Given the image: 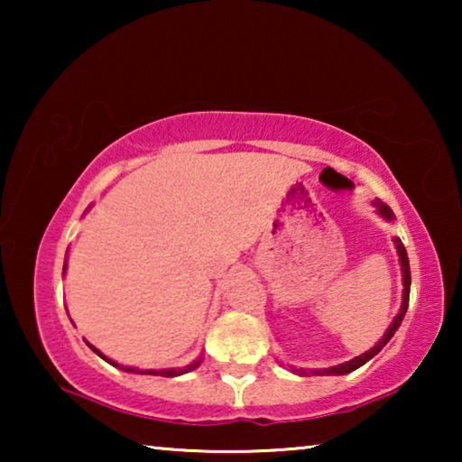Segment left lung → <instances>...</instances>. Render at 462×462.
Listing matches in <instances>:
<instances>
[{
    "instance_id": "left-lung-1",
    "label": "left lung",
    "mask_w": 462,
    "mask_h": 462,
    "mask_svg": "<svg viewBox=\"0 0 462 462\" xmlns=\"http://www.w3.org/2000/svg\"><path fill=\"white\" fill-rule=\"evenodd\" d=\"M378 212H381L383 217L387 218V220L393 218V212H391V208H389V206L378 204ZM395 248H397V254H400V263H402V271H403V300H402V309H400V313L395 315L393 324H391V328L387 330V334H384V337H383L381 340H378V343H376L374 346H372L370 351H365L364 356H359V357H356V359H351V362H345V364H340V365H334V368L313 370V374H318V376H324V374H349V372L357 370L359 365H364L365 362H370V359L374 357L376 353L381 351L383 346L389 343L391 337H393L397 328H400L402 319H403V315H406V311H408V300H410V264H408L406 248H403V244L400 242V239H395ZM299 374H307V372H302V370H300Z\"/></svg>"
}]
</instances>
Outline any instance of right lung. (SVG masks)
Returning a JSON list of instances; mask_svg holds the SVG:
<instances>
[{
	"mask_svg": "<svg viewBox=\"0 0 462 462\" xmlns=\"http://www.w3.org/2000/svg\"><path fill=\"white\" fill-rule=\"evenodd\" d=\"M65 267H67V264H65ZM90 346H92V345H90ZM92 349H94V346H92ZM94 353H98V356L103 357L105 362H109V364H113V365H117L116 362H111V359H106L100 351L94 349ZM199 362H201V359H198V362H193V364H189L187 368H179V370H144V374H155V376H179V374H185V372H189V370L198 368ZM122 370H125V372H143V370H134V368H122Z\"/></svg>",
	"mask_w": 462,
	"mask_h": 462,
	"instance_id": "add662e5",
	"label": "right lung"
}]
</instances>
